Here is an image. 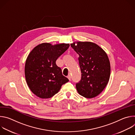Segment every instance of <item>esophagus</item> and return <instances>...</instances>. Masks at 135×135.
<instances>
[{
  "label": "esophagus",
  "instance_id": "obj_1",
  "mask_svg": "<svg viewBox=\"0 0 135 135\" xmlns=\"http://www.w3.org/2000/svg\"><path fill=\"white\" fill-rule=\"evenodd\" d=\"M67 78L69 80H71V76H70V75H68L67 76Z\"/></svg>",
  "mask_w": 135,
  "mask_h": 135
}]
</instances>
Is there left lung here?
<instances>
[{"instance_id": "8db88e82", "label": "left lung", "mask_w": 135, "mask_h": 135, "mask_svg": "<svg viewBox=\"0 0 135 135\" xmlns=\"http://www.w3.org/2000/svg\"><path fill=\"white\" fill-rule=\"evenodd\" d=\"M71 47L79 55L81 80L76 83L79 93L87 98L99 94L107 85L110 78V66L108 56L98 45L92 42H78Z\"/></svg>"}]
</instances>
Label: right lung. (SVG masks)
I'll use <instances>...</instances> for the list:
<instances>
[{"instance_id":"add662e5","label":"right lung","mask_w":135,"mask_h":135,"mask_svg":"<svg viewBox=\"0 0 135 135\" xmlns=\"http://www.w3.org/2000/svg\"><path fill=\"white\" fill-rule=\"evenodd\" d=\"M69 44L52 45L42 43L30 53L25 65V77L31 91L37 97L50 98L69 81L55 61L69 47Z\"/></svg>"}]
</instances>
